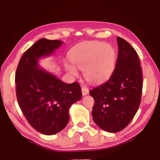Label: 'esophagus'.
Masks as SVG:
<instances>
[{
	"instance_id": "esophagus-1",
	"label": "esophagus",
	"mask_w": 160,
	"mask_h": 160,
	"mask_svg": "<svg viewBox=\"0 0 160 160\" xmlns=\"http://www.w3.org/2000/svg\"><path fill=\"white\" fill-rule=\"evenodd\" d=\"M88 93H89L88 88L85 86H82V95L83 96L87 95V94H88Z\"/></svg>"
}]
</instances>
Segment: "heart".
<instances>
[{
    "instance_id": "heart-1",
    "label": "heart",
    "mask_w": 160,
    "mask_h": 160,
    "mask_svg": "<svg viewBox=\"0 0 160 160\" xmlns=\"http://www.w3.org/2000/svg\"><path fill=\"white\" fill-rule=\"evenodd\" d=\"M70 61L78 69L83 70L86 79L97 82L112 73L116 62V51L112 46L104 42H93L75 48L70 53ZM70 74L78 75L75 68L65 64Z\"/></svg>"
}]
</instances>
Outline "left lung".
<instances>
[{
    "mask_svg": "<svg viewBox=\"0 0 160 160\" xmlns=\"http://www.w3.org/2000/svg\"><path fill=\"white\" fill-rule=\"evenodd\" d=\"M115 68L106 82L90 91L94 99L92 118L105 131L116 132L128 125L141 101L142 74L136 51L118 37Z\"/></svg>",
    "mask_w": 160,
    "mask_h": 160,
    "instance_id": "8db88e82",
    "label": "left lung"
}]
</instances>
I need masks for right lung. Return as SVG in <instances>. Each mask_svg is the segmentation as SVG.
Returning a JSON list of instances; mask_svg holds the SVG:
<instances>
[{"instance_id":"add662e5","label":"right lung","mask_w":160,"mask_h":160,"mask_svg":"<svg viewBox=\"0 0 160 160\" xmlns=\"http://www.w3.org/2000/svg\"><path fill=\"white\" fill-rule=\"evenodd\" d=\"M63 43L38 40L24 53L16 70L19 106L29 123L44 135L62 131L69 121L70 105L82 98L79 83H65L38 66L40 58L52 54Z\"/></svg>"}]
</instances>
